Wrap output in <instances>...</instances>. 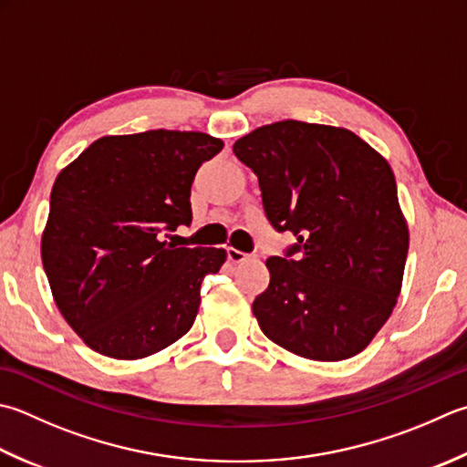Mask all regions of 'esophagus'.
Returning a JSON list of instances; mask_svg holds the SVG:
<instances>
[{
    "mask_svg": "<svg viewBox=\"0 0 467 467\" xmlns=\"http://www.w3.org/2000/svg\"><path fill=\"white\" fill-rule=\"evenodd\" d=\"M226 254H228V261L234 263V265L244 263L246 259H249V254L243 253V251H236V249H233V246H228V249H226Z\"/></svg>",
    "mask_w": 467,
    "mask_h": 467,
    "instance_id": "esophagus-1",
    "label": "esophagus"
}]
</instances>
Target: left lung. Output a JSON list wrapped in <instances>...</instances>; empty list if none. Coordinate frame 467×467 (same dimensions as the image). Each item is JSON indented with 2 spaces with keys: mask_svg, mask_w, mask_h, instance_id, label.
<instances>
[{
  "mask_svg": "<svg viewBox=\"0 0 467 467\" xmlns=\"http://www.w3.org/2000/svg\"><path fill=\"white\" fill-rule=\"evenodd\" d=\"M259 178L263 208L297 239L269 257L253 301L263 334L301 358H352L397 306L409 251L389 161L344 127L263 125L233 145Z\"/></svg>",
  "mask_w": 467,
  "mask_h": 467,
  "instance_id": "1",
  "label": "left lung"
}]
</instances>
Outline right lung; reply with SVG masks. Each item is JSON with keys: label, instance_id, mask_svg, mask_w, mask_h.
Here are the masks:
<instances>
[{"label": "right lung", "instance_id": "add662e5", "mask_svg": "<svg viewBox=\"0 0 467 467\" xmlns=\"http://www.w3.org/2000/svg\"><path fill=\"white\" fill-rule=\"evenodd\" d=\"M223 148L200 131L107 135L58 173L42 265L60 314L88 348L145 358L194 324L202 279L226 251L176 246L161 233L192 223V182Z\"/></svg>", "mask_w": 467, "mask_h": 467}]
</instances>
